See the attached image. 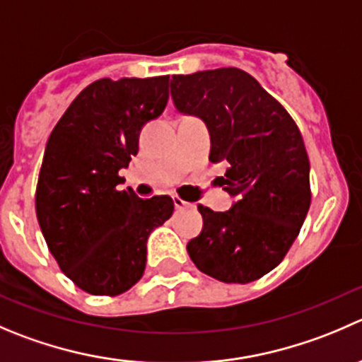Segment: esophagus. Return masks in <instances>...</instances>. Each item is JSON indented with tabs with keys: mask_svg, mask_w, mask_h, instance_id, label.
<instances>
[{
	"mask_svg": "<svg viewBox=\"0 0 362 362\" xmlns=\"http://www.w3.org/2000/svg\"><path fill=\"white\" fill-rule=\"evenodd\" d=\"M173 205L177 210H184V209H189V206H191V203L184 202V199L178 198V196H173Z\"/></svg>",
	"mask_w": 362,
	"mask_h": 362,
	"instance_id": "1",
	"label": "esophagus"
}]
</instances>
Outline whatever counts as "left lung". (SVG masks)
<instances>
[{
    "label": "left lung",
    "mask_w": 362,
    "mask_h": 362,
    "mask_svg": "<svg viewBox=\"0 0 362 362\" xmlns=\"http://www.w3.org/2000/svg\"><path fill=\"white\" fill-rule=\"evenodd\" d=\"M171 99L205 122L210 160L226 163V212L199 205L203 230L187 252L223 283H251L278 267L310 210V159L285 107L235 66L173 76Z\"/></svg>",
    "instance_id": "1"
}]
</instances>
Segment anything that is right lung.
Segmentation results:
<instances>
[{
  "mask_svg": "<svg viewBox=\"0 0 362 362\" xmlns=\"http://www.w3.org/2000/svg\"><path fill=\"white\" fill-rule=\"evenodd\" d=\"M170 76L99 79L74 99L47 139L37 219L59 269L81 290L118 296L141 279L146 240L173 214L170 196L118 191L143 125L168 104Z\"/></svg>",
  "mask_w": 362,
  "mask_h": 362,
  "instance_id": "right-lung-1",
  "label": "right lung"
}]
</instances>
